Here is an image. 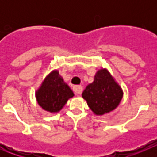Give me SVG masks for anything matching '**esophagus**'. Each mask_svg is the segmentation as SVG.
<instances>
[{
    "label": "esophagus",
    "mask_w": 157,
    "mask_h": 157,
    "mask_svg": "<svg viewBox=\"0 0 157 157\" xmlns=\"http://www.w3.org/2000/svg\"><path fill=\"white\" fill-rule=\"evenodd\" d=\"M73 90H74L75 94H77V95L81 94L82 91V86H75Z\"/></svg>",
    "instance_id": "1"
}]
</instances>
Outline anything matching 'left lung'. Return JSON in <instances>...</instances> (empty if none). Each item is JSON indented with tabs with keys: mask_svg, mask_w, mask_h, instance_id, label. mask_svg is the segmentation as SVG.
Instances as JSON below:
<instances>
[{
	"mask_svg": "<svg viewBox=\"0 0 157 157\" xmlns=\"http://www.w3.org/2000/svg\"><path fill=\"white\" fill-rule=\"evenodd\" d=\"M120 85L107 69H100L94 80L83 91L82 98L97 116H102L114 110L123 98Z\"/></svg>",
	"mask_w": 157,
	"mask_h": 157,
	"instance_id": "left-lung-1",
	"label": "left lung"
}]
</instances>
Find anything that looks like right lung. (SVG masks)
I'll list each match as a JSON object with an SVG mask.
<instances>
[{"label": "right lung", "instance_id": "right-lung-1", "mask_svg": "<svg viewBox=\"0 0 157 157\" xmlns=\"http://www.w3.org/2000/svg\"><path fill=\"white\" fill-rule=\"evenodd\" d=\"M35 95L38 105L44 110L52 113L61 110L74 93L64 82L59 71L55 70L45 77Z\"/></svg>", "mask_w": 157, "mask_h": 157}]
</instances>
